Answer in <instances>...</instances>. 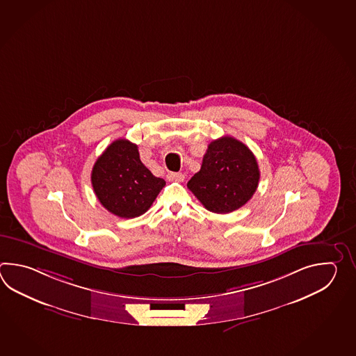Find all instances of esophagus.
<instances>
[{"label":"esophagus","mask_w":356,"mask_h":356,"mask_svg":"<svg viewBox=\"0 0 356 356\" xmlns=\"http://www.w3.org/2000/svg\"><path fill=\"white\" fill-rule=\"evenodd\" d=\"M168 181H181L184 179V175L181 173H169L167 175Z\"/></svg>","instance_id":"1"}]
</instances>
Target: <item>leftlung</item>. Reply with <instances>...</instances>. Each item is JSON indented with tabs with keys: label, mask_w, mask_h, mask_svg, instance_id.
I'll use <instances>...</instances> for the list:
<instances>
[{
	"label": "left lung",
	"mask_w": 356,
	"mask_h": 356,
	"mask_svg": "<svg viewBox=\"0 0 356 356\" xmlns=\"http://www.w3.org/2000/svg\"><path fill=\"white\" fill-rule=\"evenodd\" d=\"M258 181L253 152L234 137L224 136L210 143L200 172L187 187L209 211L229 213L250 201Z\"/></svg>",
	"instance_id": "8db88e82"
}]
</instances>
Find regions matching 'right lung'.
<instances>
[{
  "label": "right lung",
  "mask_w": 356,
  "mask_h": 356,
  "mask_svg": "<svg viewBox=\"0 0 356 356\" xmlns=\"http://www.w3.org/2000/svg\"><path fill=\"white\" fill-rule=\"evenodd\" d=\"M91 184L108 211L132 219L150 209L165 181L145 167L136 144L120 138L109 145L95 161Z\"/></svg>",
  "instance_id": "obj_1"
}]
</instances>
